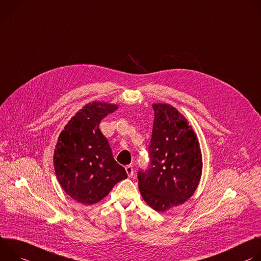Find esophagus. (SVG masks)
Wrapping results in <instances>:
<instances>
[{
  "label": "esophagus",
  "mask_w": 261,
  "mask_h": 261,
  "mask_svg": "<svg viewBox=\"0 0 261 261\" xmlns=\"http://www.w3.org/2000/svg\"><path fill=\"white\" fill-rule=\"evenodd\" d=\"M125 171H126L127 175H128L129 177H132V176L134 175V168H133V166H132V165H127V166H125Z\"/></svg>",
  "instance_id": "esophagus-1"
}]
</instances>
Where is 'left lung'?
Listing matches in <instances>:
<instances>
[{
  "label": "left lung",
  "mask_w": 261,
  "mask_h": 261,
  "mask_svg": "<svg viewBox=\"0 0 261 261\" xmlns=\"http://www.w3.org/2000/svg\"><path fill=\"white\" fill-rule=\"evenodd\" d=\"M152 108L150 164L147 170L138 172V179L144 201L163 213L193 196L202 174V154L184 115L167 103H154Z\"/></svg>",
  "instance_id": "1"
}]
</instances>
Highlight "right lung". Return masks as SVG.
<instances>
[{
	"instance_id": "1",
	"label": "right lung",
	"mask_w": 261,
	"mask_h": 261,
	"mask_svg": "<svg viewBox=\"0 0 261 261\" xmlns=\"http://www.w3.org/2000/svg\"><path fill=\"white\" fill-rule=\"evenodd\" d=\"M116 105L94 101L83 107L61 132L54 152V167L65 193L85 205L97 203L118 181L125 169L113 158L106 137L98 128Z\"/></svg>"
}]
</instances>
